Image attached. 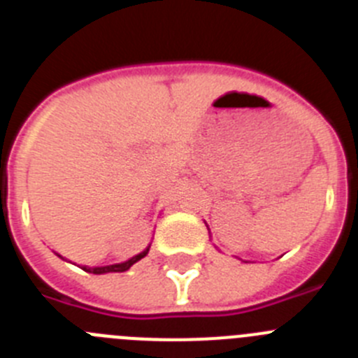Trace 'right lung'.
<instances>
[{"label": "right lung", "mask_w": 358, "mask_h": 358, "mask_svg": "<svg viewBox=\"0 0 358 358\" xmlns=\"http://www.w3.org/2000/svg\"><path fill=\"white\" fill-rule=\"evenodd\" d=\"M148 249H150V243H148L147 248L143 249L141 252H138V255H134L132 258H129V260L122 262V264H113V265H102V267H87V265H84V271L85 273H91V274H107V273H125V271H129V268L132 267V265L136 264V262H140L141 258H145V256L148 255Z\"/></svg>", "instance_id": "add662e5"}]
</instances>
